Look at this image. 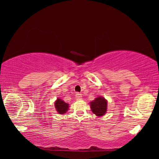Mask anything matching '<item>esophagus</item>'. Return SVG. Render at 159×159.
Listing matches in <instances>:
<instances>
[{
    "label": "esophagus",
    "mask_w": 159,
    "mask_h": 159,
    "mask_svg": "<svg viewBox=\"0 0 159 159\" xmlns=\"http://www.w3.org/2000/svg\"><path fill=\"white\" fill-rule=\"evenodd\" d=\"M75 98L77 100H80V99H81L82 98V95L81 94V93H76V95H75Z\"/></svg>",
    "instance_id": "1"
}]
</instances>
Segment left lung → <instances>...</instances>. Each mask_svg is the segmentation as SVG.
<instances>
[{"mask_svg":"<svg viewBox=\"0 0 159 159\" xmlns=\"http://www.w3.org/2000/svg\"><path fill=\"white\" fill-rule=\"evenodd\" d=\"M90 108L94 114L98 116H104L107 112V101L102 96H98L90 102Z\"/></svg>","mask_w":159,"mask_h":159,"instance_id":"left-lung-1","label":"left lung"}]
</instances>
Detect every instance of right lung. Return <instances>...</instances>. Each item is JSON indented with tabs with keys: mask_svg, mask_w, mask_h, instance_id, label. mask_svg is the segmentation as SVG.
<instances>
[{
	"mask_svg": "<svg viewBox=\"0 0 159 159\" xmlns=\"http://www.w3.org/2000/svg\"><path fill=\"white\" fill-rule=\"evenodd\" d=\"M54 106H55L56 111H57L58 114H64L68 111L69 105V104L63 102L61 98H57L56 101L54 102Z\"/></svg>",
	"mask_w": 159,
	"mask_h": 159,
	"instance_id": "add662e5",
	"label": "right lung"
}]
</instances>
